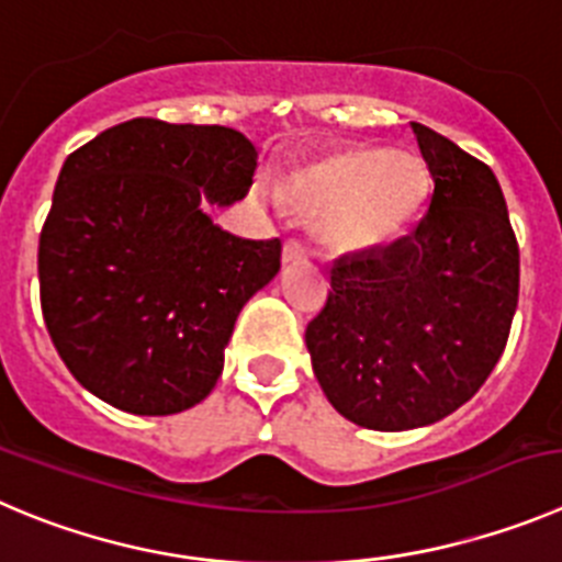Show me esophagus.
Returning <instances> with one entry per match:
<instances>
[{"mask_svg":"<svg viewBox=\"0 0 562 562\" xmlns=\"http://www.w3.org/2000/svg\"><path fill=\"white\" fill-rule=\"evenodd\" d=\"M302 257H307V246L299 238H288L285 246H282V260H285V263H296Z\"/></svg>","mask_w":562,"mask_h":562,"instance_id":"34e87169","label":"esophagus"}]
</instances>
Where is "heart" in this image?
<instances>
[{
  "label": "heart",
  "instance_id": "b5f03b06",
  "mask_svg": "<svg viewBox=\"0 0 562 562\" xmlns=\"http://www.w3.org/2000/svg\"><path fill=\"white\" fill-rule=\"evenodd\" d=\"M280 196L322 222L338 249H374L416 222L429 196V171L407 151L355 146L293 171Z\"/></svg>",
  "mask_w": 562,
  "mask_h": 562
}]
</instances>
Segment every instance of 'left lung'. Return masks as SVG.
I'll use <instances>...</instances> for the list:
<instances>
[{
    "label": "left lung",
    "mask_w": 562,
    "mask_h": 562,
    "mask_svg": "<svg viewBox=\"0 0 562 562\" xmlns=\"http://www.w3.org/2000/svg\"><path fill=\"white\" fill-rule=\"evenodd\" d=\"M435 191L405 238L329 269L305 344L329 405L366 429L435 424L499 363L518 305V240L494 171L413 122Z\"/></svg>",
    "instance_id": "obj_1"
}]
</instances>
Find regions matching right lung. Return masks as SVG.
I'll list each match as a JSON object with an SVG mask.
<instances>
[{
	"instance_id": "obj_1",
	"label": "right lung",
	"mask_w": 562,
	"mask_h": 562,
	"mask_svg": "<svg viewBox=\"0 0 562 562\" xmlns=\"http://www.w3.org/2000/svg\"><path fill=\"white\" fill-rule=\"evenodd\" d=\"M257 149L238 130L133 119L66 157L41 229L46 329L66 369L135 416L213 391L240 307L280 271L282 240L224 233L204 202L244 199Z\"/></svg>"
}]
</instances>
